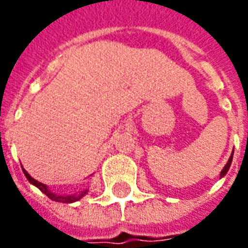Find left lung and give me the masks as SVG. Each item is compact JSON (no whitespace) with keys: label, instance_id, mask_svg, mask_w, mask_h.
<instances>
[{"label":"left lung","instance_id":"left-lung-1","mask_svg":"<svg viewBox=\"0 0 248 248\" xmlns=\"http://www.w3.org/2000/svg\"><path fill=\"white\" fill-rule=\"evenodd\" d=\"M231 162H232V155L230 156V159H229V162H227V165H226V166L223 167V170H222V171H220V177H223L224 174H226V172L229 171L230 166H231Z\"/></svg>","mask_w":248,"mask_h":248}]
</instances>
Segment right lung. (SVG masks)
Listing matches in <instances>:
<instances>
[{"label":"right lung","instance_id":"obj_1","mask_svg":"<svg viewBox=\"0 0 248 248\" xmlns=\"http://www.w3.org/2000/svg\"><path fill=\"white\" fill-rule=\"evenodd\" d=\"M24 174L25 177L28 178V181H29L30 183H33L35 187H38L41 191L45 192L47 197L50 198V199H53V201H56V202H62V203H73V202H77L78 199H81L85 194H86V191H82L79 192V194H74V195H65V197H61V195H56V194H53V192H50L49 190H47V187L44 185V183L38 182V181H35V179H33V178L30 177L29 174L26 172V170H24Z\"/></svg>","mask_w":248,"mask_h":248}]
</instances>
